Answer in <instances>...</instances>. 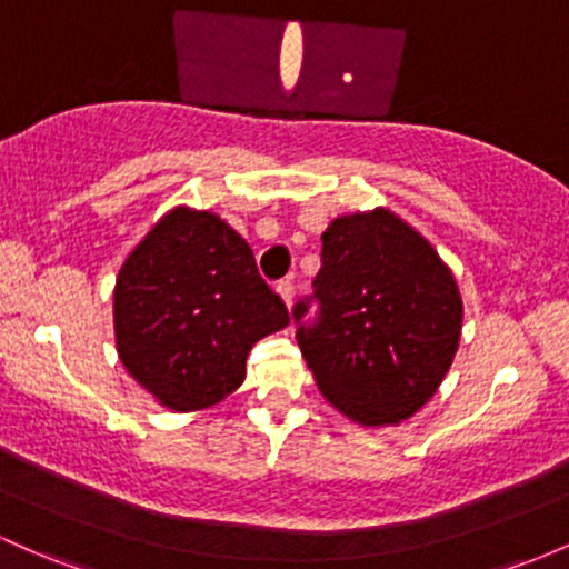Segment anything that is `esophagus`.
<instances>
[{
  "instance_id": "obj_1",
  "label": "esophagus",
  "mask_w": 569,
  "mask_h": 569,
  "mask_svg": "<svg viewBox=\"0 0 569 569\" xmlns=\"http://www.w3.org/2000/svg\"><path fill=\"white\" fill-rule=\"evenodd\" d=\"M274 291H278V297L283 299L286 308L291 310V302H295V286H291V280H280V283L274 286Z\"/></svg>"
}]
</instances>
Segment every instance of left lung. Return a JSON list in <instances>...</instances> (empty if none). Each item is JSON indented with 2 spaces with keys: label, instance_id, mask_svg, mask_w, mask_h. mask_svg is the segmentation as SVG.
I'll list each match as a JSON object with an SVG mask.
<instances>
[{
  "label": "left lung",
  "instance_id": "left-lung-1",
  "mask_svg": "<svg viewBox=\"0 0 569 569\" xmlns=\"http://www.w3.org/2000/svg\"><path fill=\"white\" fill-rule=\"evenodd\" d=\"M321 242V318L299 327V351L337 413L367 429L399 427L453 365L465 318L457 278L389 208L337 216ZM305 310L299 302L295 316Z\"/></svg>",
  "mask_w": 569,
  "mask_h": 569
}]
</instances>
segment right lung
<instances>
[{
    "label": "right lung",
    "instance_id": "1",
    "mask_svg": "<svg viewBox=\"0 0 569 569\" xmlns=\"http://www.w3.org/2000/svg\"><path fill=\"white\" fill-rule=\"evenodd\" d=\"M289 327L251 246L213 210H167L116 274L112 329L127 372L172 413L234 395L256 340Z\"/></svg>",
    "mask_w": 569,
    "mask_h": 569
}]
</instances>
